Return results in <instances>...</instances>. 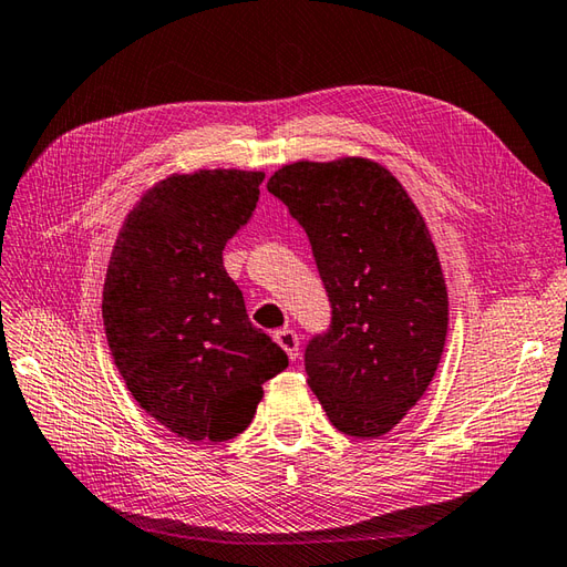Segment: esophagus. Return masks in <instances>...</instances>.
<instances>
[{
    "instance_id": "34e87169",
    "label": "esophagus",
    "mask_w": 567,
    "mask_h": 567,
    "mask_svg": "<svg viewBox=\"0 0 567 567\" xmlns=\"http://www.w3.org/2000/svg\"><path fill=\"white\" fill-rule=\"evenodd\" d=\"M274 339H276V344H279L286 351L288 359L296 361V357H298V334L293 330H288V327H284V330L274 332Z\"/></svg>"
}]
</instances>
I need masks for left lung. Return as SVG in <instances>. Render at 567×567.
I'll use <instances>...</instances> for the list:
<instances>
[{"label": "left lung", "mask_w": 567, "mask_h": 567, "mask_svg": "<svg viewBox=\"0 0 567 567\" xmlns=\"http://www.w3.org/2000/svg\"><path fill=\"white\" fill-rule=\"evenodd\" d=\"M303 225L332 306L306 347V373L339 432L375 439L430 388L449 327L432 235L379 162H293L267 184Z\"/></svg>", "instance_id": "obj_1"}]
</instances>
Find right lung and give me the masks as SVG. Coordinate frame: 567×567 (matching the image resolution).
<instances>
[{"label": "right lung", "instance_id": "add662e5", "mask_svg": "<svg viewBox=\"0 0 567 567\" xmlns=\"http://www.w3.org/2000/svg\"><path fill=\"white\" fill-rule=\"evenodd\" d=\"M264 172L172 174L137 200L111 251L102 316L111 357L150 417L225 442L255 417L286 351L247 318L223 249L257 208Z\"/></svg>", "mask_w": 567, "mask_h": 567}]
</instances>
